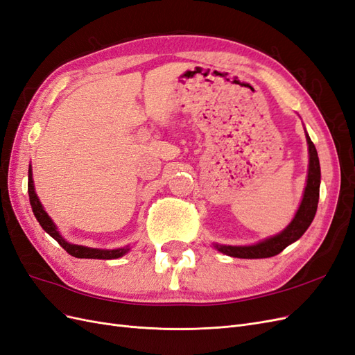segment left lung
Masks as SVG:
<instances>
[{"instance_id":"left-lung-1","label":"left lung","mask_w":355,"mask_h":355,"mask_svg":"<svg viewBox=\"0 0 355 355\" xmlns=\"http://www.w3.org/2000/svg\"><path fill=\"white\" fill-rule=\"evenodd\" d=\"M306 141L309 146L308 181H306L305 193H303L302 204L296 212V217L293 218V221L287 226V229L282 230L277 236L259 242L256 245H250V247L216 245V248L220 252H225V254L230 257H238V259H266V257L279 254L282 250L288 247L290 244H293V242L297 241L303 234H305L313 217H315L318 198H320V180H321L317 148L308 135H306Z\"/></svg>"}]
</instances>
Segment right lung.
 <instances>
[{
    "instance_id": "add662e5",
    "label": "right lung",
    "mask_w": 355,
    "mask_h": 355,
    "mask_svg": "<svg viewBox=\"0 0 355 355\" xmlns=\"http://www.w3.org/2000/svg\"><path fill=\"white\" fill-rule=\"evenodd\" d=\"M28 195H29V202H31V208L35 218L38 220L40 226H42L47 234L52 236L58 244L62 247L68 254L74 256L77 259H103V260H110V259H117L121 257L129 251V247L126 248H117V250H98V248H87L82 245H74V244H68V242L59 235V232L56 230V226L53 225L52 218L47 216V212L43 209L42 204L35 195L34 190V183H33V169L29 166V174H28Z\"/></svg>"
}]
</instances>
